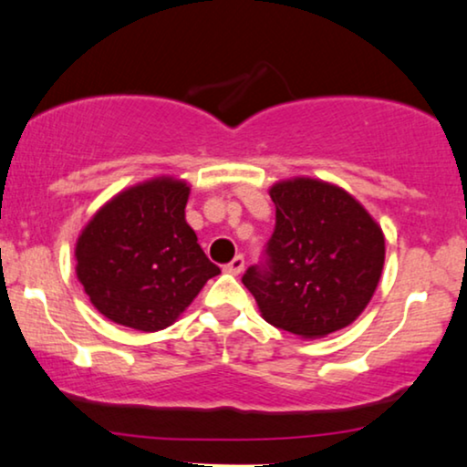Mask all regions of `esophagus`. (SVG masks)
Wrapping results in <instances>:
<instances>
[{"mask_svg": "<svg viewBox=\"0 0 467 467\" xmlns=\"http://www.w3.org/2000/svg\"><path fill=\"white\" fill-rule=\"evenodd\" d=\"M244 266H245L244 256H237V258L230 260V263H228L226 266H223V271L230 273V275H239V273L244 271Z\"/></svg>", "mask_w": 467, "mask_h": 467, "instance_id": "obj_1", "label": "esophagus"}]
</instances>
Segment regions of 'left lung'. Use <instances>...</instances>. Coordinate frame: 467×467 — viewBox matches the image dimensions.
Listing matches in <instances>:
<instances>
[{"instance_id": "8db88e82", "label": "left lung", "mask_w": 467, "mask_h": 467, "mask_svg": "<svg viewBox=\"0 0 467 467\" xmlns=\"http://www.w3.org/2000/svg\"><path fill=\"white\" fill-rule=\"evenodd\" d=\"M269 194L275 202L269 271L252 266L244 275L260 316L301 339L352 325L382 277L380 223L350 192L322 179H282Z\"/></svg>"}]
</instances>
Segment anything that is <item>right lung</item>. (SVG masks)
<instances>
[{"mask_svg":"<svg viewBox=\"0 0 467 467\" xmlns=\"http://www.w3.org/2000/svg\"><path fill=\"white\" fill-rule=\"evenodd\" d=\"M190 183L151 177L117 192L80 230L77 277L104 318L142 333L175 325L220 273L185 222Z\"/></svg>","mask_w":467,"mask_h":467,"instance_id":"add662e5","label":"right lung"}]
</instances>
